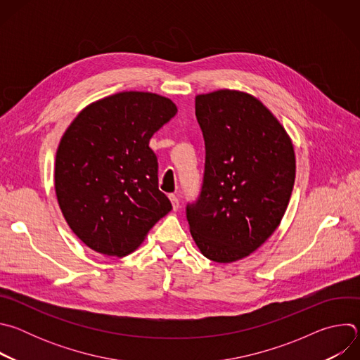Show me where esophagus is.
Returning <instances> with one entry per match:
<instances>
[{
    "instance_id": "1",
    "label": "esophagus",
    "mask_w": 360,
    "mask_h": 360,
    "mask_svg": "<svg viewBox=\"0 0 360 360\" xmlns=\"http://www.w3.org/2000/svg\"><path fill=\"white\" fill-rule=\"evenodd\" d=\"M169 199H171L174 211H178V208H179V199H178V196L174 195V193H171V195H169Z\"/></svg>"
}]
</instances>
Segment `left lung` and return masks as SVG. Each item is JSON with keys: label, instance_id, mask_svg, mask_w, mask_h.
<instances>
[{"label": "left lung", "instance_id": "1", "mask_svg": "<svg viewBox=\"0 0 360 360\" xmlns=\"http://www.w3.org/2000/svg\"><path fill=\"white\" fill-rule=\"evenodd\" d=\"M195 115L205 171L186 219L203 256L235 262L258 249L285 215L296 172L293 145L272 112L246 92L198 95Z\"/></svg>", "mask_w": 360, "mask_h": 360}]
</instances>
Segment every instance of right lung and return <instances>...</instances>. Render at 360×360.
Wrapping results in <instances>:
<instances>
[{"mask_svg": "<svg viewBox=\"0 0 360 360\" xmlns=\"http://www.w3.org/2000/svg\"><path fill=\"white\" fill-rule=\"evenodd\" d=\"M169 98L125 91L84 108L61 138L56 192L72 232L108 256L134 252L172 205L149 139L176 114Z\"/></svg>", "mask_w": 360, "mask_h": 360, "instance_id": "obj_1", "label": "right lung"}]
</instances>
